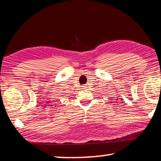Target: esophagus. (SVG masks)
<instances>
[{
    "label": "esophagus",
    "instance_id": "34e87169",
    "mask_svg": "<svg viewBox=\"0 0 161 161\" xmlns=\"http://www.w3.org/2000/svg\"><path fill=\"white\" fill-rule=\"evenodd\" d=\"M81 87H82V89H86V85H82V86H81Z\"/></svg>",
    "mask_w": 161,
    "mask_h": 161
}]
</instances>
